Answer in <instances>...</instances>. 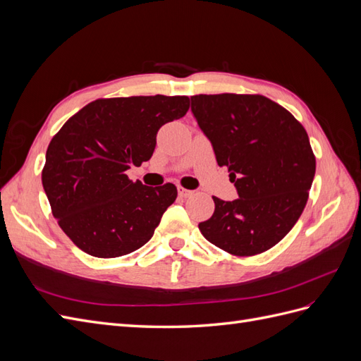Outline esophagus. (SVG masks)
<instances>
[{
  "instance_id": "34e87169",
  "label": "esophagus",
  "mask_w": 361,
  "mask_h": 361,
  "mask_svg": "<svg viewBox=\"0 0 361 361\" xmlns=\"http://www.w3.org/2000/svg\"><path fill=\"white\" fill-rule=\"evenodd\" d=\"M178 192H179L180 197H183V199H187V197H190V195L194 194V191L187 190V188H183V187H179V188H178Z\"/></svg>"
}]
</instances>
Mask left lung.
Wrapping results in <instances>:
<instances>
[{
  "instance_id": "obj_1",
  "label": "left lung",
  "mask_w": 361,
  "mask_h": 361,
  "mask_svg": "<svg viewBox=\"0 0 361 361\" xmlns=\"http://www.w3.org/2000/svg\"><path fill=\"white\" fill-rule=\"evenodd\" d=\"M191 111L238 191L233 202L212 197L215 211L199 224L202 235L233 256L264 253L307 203L316 170L307 133L262 94H195Z\"/></svg>"
}]
</instances>
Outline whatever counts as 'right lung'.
<instances>
[{
	"mask_svg": "<svg viewBox=\"0 0 361 361\" xmlns=\"http://www.w3.org/2000/svg\"><path fill=\"white\" fill-rule=\"evenodd\" d=\"M188 108V96L96 99L52 137L43 190L61 231L84 253L125 256L154 236L178 190L173 183L152 188L133 182L126 170L149 161L159 128Z\"/></svg>",
	"mask_w": 361,
	"mask_h": 361,
	"instance_id": "right-lung-1",
	"label": "right lung"
}]
</instances>
